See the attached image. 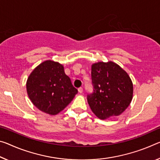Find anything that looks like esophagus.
Segmentation results:
<instances>
[{
	"mask_svg": "<svg viewBox=\"0 0 160 160\" xmlns=\"http://www.w3.org/2000/svg\"><path fill=\"white\" fill-rule=\"evenodd\" d=\"M78 92H79L80 93H82L83 92V88H78Z\"/></svg>",
	"mask_w": 160,
	"mask_h": 160,
	"instance_id": "esophagus-1",
	"label": "esophagus"
}]
</instances>
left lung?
<instances>
[{"label": "left lung", "mask_w": 160, "mask_h": 160, "mask_svg": "<svg viewBox=\"0 0 160 160\" xmlns=\"http://www.w3.org/2000/svg\"><path fill=\"white\" fill-rule=\"evenodd\" d=\"M92 94L88 102L100 120L120 115L130 105L133 97V84L130 76L112 61L98 62L91 66Z\"/></svg>", "instance_id": "8db88e82"}]
</instances>
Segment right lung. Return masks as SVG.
<instances>
[{"instance_id": "add662e5", "label": "right lung", "mask_w": 160, "mask_h": 160, "mask_svg": "<svg viewBox=\"0 0 160 160\" xmlns=\"http://www.w3.org/2000/svg\"><path fill=\"white\" fill-rule=\"evenodd\" d=\"M28 95L38 110L55 115L67 107L78 93L64 67L48 60L32 71L26 82Z\"/></svg>"}]
</instances>
